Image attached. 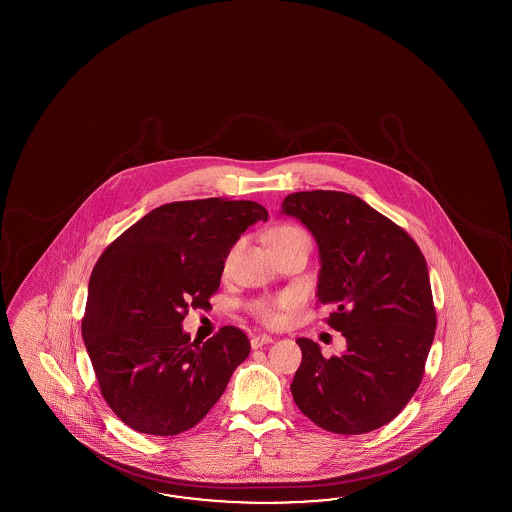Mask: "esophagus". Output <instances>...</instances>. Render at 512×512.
Listing matches in <instances>:
<instances>
[{"mask_svg": "<svg viewBox=\"0 0 512 512\" xmlns=\"http://www.w3.org/2000/svg\"><path fill=\"white\" fill-rule=\"evenodd\" d=\"M272 341H274L272 336L259 334V336H253V338H251V347H253V349H261L263 345H268V343H272Z\"/></svg>", "mask_w": 512, "mask_h": 512, "instance_id": "34e87169", "label": "esophagus"}]
</instances>
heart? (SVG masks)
Here are the masks:
<instances>
[{
  "label": "heart",
  "mask_w": 512,
  "mask_h": 512,
  "mask_svg": "<svg viewBox=\"0 0 512 512\" xmlns=\"http://www.w3.org/2000/svg\"><path fill=\"white\" fill-rule=\"evenodd\" d=\"M302 234L306 233H304L300 227L283 223V225L274 227V229L268 233V246L283 244V242H287V240H291V238H296V236H302ZM233 255L234 249L229 253V257H227V264L231 263ZM289 302H291L289 296L261 298V300H255V302L249 304V311H251V313L255 315V319L261 321L263 325L276 326L279 323V319H281V313H279V311L283 310V308H287Z\"/></svg>",
  "instance_id": "obj_1"
}]
</instances>
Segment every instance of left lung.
Listing matches in <instances>:
<instances>
[{
    "mask_svg": "<svg viewBox=\"0 0 512 512\" xmlns=\"http://www.w3.org/2000/svg\"><path fill=\"white\" fill-rule=\"evenodd\" d=\"M283 214L300 219L321 255L317 302L347 340L341 357L298 338L302 364L291 392L319 428L368 434L400 415L417 392L435 336L426 259L400 225L343 191H298Z\"/></svg>",
    "mask_w": 512,
    "mask_h": 512,
    "instance_id": "1",
    "label": "left lung"
}]
</instances>
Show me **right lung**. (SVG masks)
<instances>
[{"label": "right lung", "mask_w": 512, "mask_h": 512, "mask_svg": "<svg viewBox=\"0 0 512 512\" xmlns=\"http://www.w3.org/2000/svg\"><path fill=\"white\" fill-rule=\"evenodd\" d=\"M259 219H268L259 202H169L97 259L82 338L105 402L129 428L172 437L197 426L248 358L240 328L191 341L182 321L210 306L234 242Z\"/></svg>", "instance_id": "1"}]
</instances>
